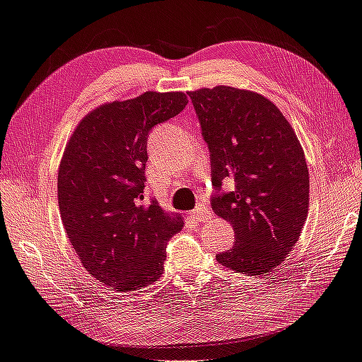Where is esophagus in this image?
I'll list each match as a JSON object with an SVG mask.
<instances>
[{"instance_id":"34e87169","label":"esophagus","mask_w":362,"mask_h":362,"mask_svg":"<svg viewBox=\"0 0 362 362\" xmlns=\"http://www.w3.org/2000/svg\"><path fill=\"white\" fill-rule=\"evenodd\" d=\"M189 214H190L192 218L197 220V222H206V220L211 217V211L206 208L204 204L198 206V208H195L194 211H190Z\"/></svg>"}]
</instances>
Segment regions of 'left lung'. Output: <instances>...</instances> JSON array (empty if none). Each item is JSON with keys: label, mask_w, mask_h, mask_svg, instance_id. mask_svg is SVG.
<instances>
[{"label": "left lung", "mask_w": 362, "mask_h": 362, "mask_svg": "<svg viewBox=\"0 0 362 362\" xmlns=\"http://www.w3.org/2000/svg\"><path fill=\"white\" fill-rule=\"evenodd\" d=\"M189 98L211 156L212 211L234 228V247L217 261L252 276L269 274L308 217L309 173L298 139L262 95L217 86ZM225 180L233 182L231 191L223 190Z\"/></svg>", "instance_id": "8db88e82"}]
</instances>
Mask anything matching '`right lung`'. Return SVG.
<instances>
[{"label": "right lung", "mask_w": 362, "mask_h": 362, "mask_svg": "<svg viewBox=\"0 0 362 362\" xmlns=\"http://www.w3.org/2000/svg\"><path fill=\"white\" fill-rule=\"evenodd\" d=\"M187 105L182 92H145L84 117L65 148L57 200L69 240L88 274L122 292L160 276L181 217L144 203L146 144Z\"/></svg>", "instance_id": "obj_1"}]
</instances>
